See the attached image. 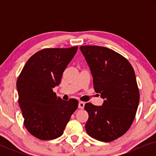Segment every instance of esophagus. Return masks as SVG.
<instances>
[{"label": "esophagus", "instance_id": "34e87169", "mask_svg": "<svg viewBox=\"0 0 156 156\" xmlns=\"http://www.w3.org/2000/svg\"><path fill=\"white\" fill-rule=\"evenodd\" d=\"M84 105H85L84 102L80 101V102H79L78 107H79V108H80V109H83V108H84Z\"/></svg>", "mask_w": 156, "mask_h": 156}]
</instances>
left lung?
Returning a JSON list of instances; mask_svg holds the SVG:
<instances>
[{
	"mask_svg": "<svg viewBox=\"0 0 156 156\" xmlns=\"http://www.w3.org/2000/svg\"><path fill=\"white\" fill-rule=\"evenodd\" d=\"M80 48L90 68L94 89L104 99L102 106L85 104L89 114L85 129L95 139L112 141L126 133L136 116L140 94L135 72L124 57L111 49Z\"/></svg>",
	"mask_w": 156,
	"mask_h": 156,
	"instance_id": "1",
	"label": "left lung"
}]
</instances>
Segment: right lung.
<instances>
[{
	"label": "right lung",
	"instance_id": "right-lung-1",
	"mask_svg": "<svg viewBox=\"0 0 156 156\" xmlns=\"http://www.w3.org/2000/svg\"><path fill=\"white\" fill-rule=\"evenodd\" d=\"M78 47L47 48L34 54L25 64L18 80V102L27 131L40 140H52L63 134L78 101L57 97L53 88Z\"/></svg>",
	"mask_w": 156,
	"mask_h": 156
}]
</instances>
